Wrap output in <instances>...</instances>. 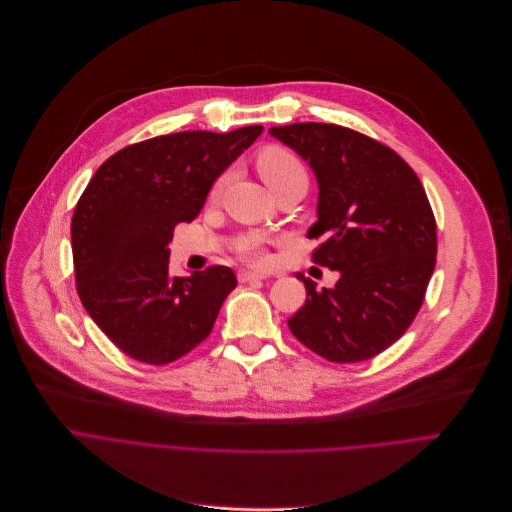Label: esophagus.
Masks as SVG:
<instances>
[{"instance_id":"obj_1","label":"esophagus","mask_w":512,"mask_h":512,"mask_svg":"<svg viewBox=\"0 0 512 512\" xmlns=\"http://www.w3.org/2000/svg\"><path fill=\"white\" fill-rule=\"evenodd\" d=\"M264 278H266L264 274H256V272H246V270L238 274V280H240V282H256V280H264Z\"/></svg>"}]
</instances>
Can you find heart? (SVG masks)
I'll return each instance as SVG.
<instances>
[{"label": "heart", "instance_id": "b5f03b06", "mask_svg": "<svg viewBox=\"0 0 512 512\" xmlns=\"http://www.w3.org/2000/svg\"><path fill=\"white\" fill-rule=\"evenodd\" d=\"M256 169L272 191L290 183L306 185V181H309V173H306L304 163L292 151L280 145H268L260 149V153L256 155ZM228 183H230V173H222L210 189V201H218L226 191ZM238 252L244 258V262L256 268H266L272 262V256L260 238H246L238 246Z\"/></svg>", "mask_w": 512, "mask_h": 512}]
</instances>
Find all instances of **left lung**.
<instances>
[{"mask_svg":"<svg viewBox=\"0 0 512 512\" xmlns=\"http://www.w3.org/2000/svg\"><path fill=\"white\" fill-rule=\"evenodd\" d=\"M270 135L315 169L319 222L309 238L325 240L311 260L341 274L323 290L296 274L306 300L288 329L327 361H367L410 329L436 268V218L422 181L393 149L349 127L294 123Z\"/></svg>","mask_w":512,"mask_h":512,"instance_id":"1","label":"left lung"}]
</instances>
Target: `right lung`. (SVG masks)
<instances>
[{"instance_id": "right-lung-1", "label": "right lung", "mask_w": 512, "mask_h": 512, "mask_svg": "<svg viewBox=\"0 0 512 512\" xmlns=\"http://www.w3.org/2000/svg\"><path fill=\"white\" fill-rule=\"evenodd\" d=\"M260 133L252 125L159 135L117 151L82 191L70 224L76 292L98 329L131 359L167 365L210 337L236 274L210 266L171 276L169 242Z\"/></svg>"}]
</instances>
